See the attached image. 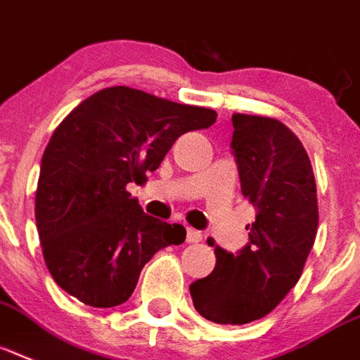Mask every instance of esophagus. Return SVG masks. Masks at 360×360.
I'll return each mask as SVG.
<instances>
[{
	"label": "esophagus",
	"mask_w": 360,
	"mask_h": 360,
	"mask_svg": "<svg viewBox=\"0 0 360 360\" xmlns=\"http://www.w3.org/2000/svg\"><path fill=\"white\" fill-rule=\"evenodd\" d=\"M186 239H187V243H198V240H202V233H200V231H198V230H193V228H187Z\"/></svg>",
	"instance_id": "esophagus-1"
}]
</instances>
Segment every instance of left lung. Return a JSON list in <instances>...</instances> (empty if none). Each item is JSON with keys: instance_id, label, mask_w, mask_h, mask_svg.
<instances>
[{"instance_id": "8db88e82", "label": "left lung", "mask_w": 360, "mask_h": 360, "mask_svg": "<svg viewBox=\"0 0 360 360\" xmlns=\"http://www.w3.org/2000/svg\"><path fill=\"white\" fill-rule=\"evenodd\" d=\"M231 123V154L255 221L236 254L215 246V269L189 292L204 319L240 326L263 319L298 283L316 237L319 204L307 153L283 123L243 114Z\"/></svg>"}]
</instances>
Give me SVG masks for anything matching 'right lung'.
I'll list each match as a JSON object with an SVG mask.
<instances>
[{"instance_id": "1", "label": "right lung", "mask_w": 360, "mask_h": 360, "mask_svg": "<svg viewBox=\"0 0 360 360\" xmlns=\"http://www.w3.org/2000/svg\"><path fill=\"white\" fill-rule=\"evenodd\" d=\"M215 121L210 108L114 86L58 124L41 156L34 215L47 270L60 289L91 307L121 305L145 263L186 240L182 224L143 213L127 186L156 171L182 134Z\"/></svg>"}]
</instances>
